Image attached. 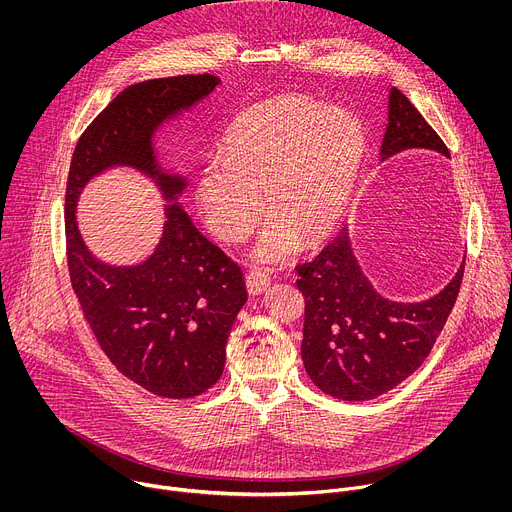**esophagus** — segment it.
Listing matches in <instances>:
<instances>
[{
  "instance_id": "1",
  "label": "esophagus",
  "mask_w": 512,
  "mask_h": 512,
  "mask_svg": "<svg viewBox=\"0 0 512 512\" xmlns=\"http://www.w3.org/2000/svg\"><path fill=\"white\" fill-rule=\"evenodd\" d=\"M245 285L251 296H259L269 287V279L261 271H249L245 277Z\"/></svg>"
}]
</instances>
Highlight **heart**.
<instances>
[{
	"instance_id": "obj_1",
	"label": "heart",
	"mask_w": 512,
	"mask_h": 512,
	"mask_svg": "<svg viewBox=\"0 0 512 512\" xmlns=\"http://www.w3.org/2000/svg\"><path fill=\"white\" fill-rule=\"evenodd\" d=\"M367 135L346 109L302 97H277L243 111L227 129L223 158L210 160L196 202L212 235L243 239L269 216L253 257L279 263L302 243L318 241L344 212ZM262 206H258L256 194Z\"/></svg>"
}]
</instances>
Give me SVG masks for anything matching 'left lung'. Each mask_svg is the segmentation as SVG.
<instances>
[{
	"label": "left lung",
	"mask_w": 512,
	"mask_h": 512,
	"mask_svg": "<svg viewBox=\"0 0 512 512\" xmlns=\"http://www.w3.org/2000/svg\"><path fill=\"white\" fill-rule=\"evenodd\" d=\"M413 148L450 154L440 135L393 87L381 160ZM296 271L298 289L306 298V373L330 397L369 401L421 367L456 304L464 263L429 300L395 302L381 296L362 273L344 227L312 263L298 265Z\"/></svg>",
	"instance_id": "1"
}]
</instances>
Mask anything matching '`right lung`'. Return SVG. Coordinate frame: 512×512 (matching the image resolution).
Segmentation results:
<instances>
[{
	"label": "right lung",
	"mask_w": 512,
	"mask_h": 512,
	"mask_svg": "<svg viewBox=\"0 0 512 512\" xmlns=\"http://www.w3.org/2000/svg\"><path fill=\"white\" fill-rule=\"evenodd\" d=\"M221 79L184 75L121 91L85 129L66 182V257L83 314L117 371L160 397L188 399L223 375L227 340L247 302L237 263L212 245L178 202L188 180L166 172L154 148L158 129L206 99ZM139 169L169 202L155 253L137 266H109L84 245L76 202L111 167Z\"/></svg>",
	"instance_id": "right-lung-1"
}]
</instances>
